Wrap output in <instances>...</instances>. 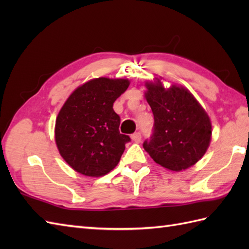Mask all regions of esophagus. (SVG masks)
Returning <instances> with one entry per match:
<instances>
[{"mask_svg":"<svg viewBox=\"0 0 249 249\" xmlns=\"http://www.w3.org/2000/svg\"><path fill=\"white\" fill-rule=\"evenodd\" d=\"M141 138H142V136H141V133H135V134H133L131 135V139H133V141H135V142H140L141 141Z\"/></svg>","mask_w":249,"mask_h":249,"instance_id":"34e87169","label":"esophagus"}]
</instances>
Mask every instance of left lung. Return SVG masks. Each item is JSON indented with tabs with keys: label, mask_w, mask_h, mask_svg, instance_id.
<instances>
[{
	"label": "left lung",
	"mask_w": 249,
	"mask_h": 249,
	"mask_svg": "<svg viewBox=\"0 0 249 249\" xmlns=\"http://www.w3.org/2000/svg\"><path fill=\"white\" fill-rule=\"evenodd\" d=\"M147 82L146 102L154 115V129L144 150L158 165L172 171L194 166L210 145L212 125L208 113L188 89Z\"/></svg>",
	"instance_id": "1"
}]
</instances>
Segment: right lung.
<instances>
[{
	"label": "right lung",
	"instance_id": "obj_1",
	"mask_svg": "<svg viewBox=\"0 0 249 249\" xmlns=\"http://www.w3.org/2000/svg\"><path fill=\"white\" fill-rule=\"evenodd\" d=\"M129 86L127 79L96 78L77 88L55 121V143L73 170L103 177L118 165L130 141L120 133L113 103Z\"/></svg>",
	"mask_w": 249,
	"mask_h": 249
}]
</instances>
